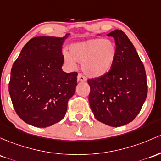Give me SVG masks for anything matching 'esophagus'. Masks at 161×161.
<instances>
[{"label": "esophagus", "mask_w": 161, "mask_h": 161, "mask_svg": "<svg viewBox=\"0 0 161 161\" xmlns=\"http://www.w3.org/2000/svg\"><path fill=\"white\" fill-rule=\"evenodd\" d=\"M77 79H78V81H80V82H86V81L87 80V78L82 73H79V75H78Z\"/></svg>", "instance_id": "1"}]
</instances>
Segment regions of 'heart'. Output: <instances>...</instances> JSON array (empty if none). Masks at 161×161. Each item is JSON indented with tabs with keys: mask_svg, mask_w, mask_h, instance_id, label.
Listing matches in <instances>:
<instances>
[{
	"mask_svg": "<svg viewBox=\"0 0 161 161\" xmlns=\"http://www.w3.org/2000/svg\"><path fill=\"white\" fill-rule=\"evenodd\" d=\"M117 55L115 43L111 40L92 39L72 44L69 54H64L68 63H82V69L87 75L99 77L110 71Z\"/></svg>",
	"mask_w": 161,
	"mask_h": 161,
	"instance_id": "1",
	"label": "heart"
}]
</instances>
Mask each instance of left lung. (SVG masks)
I'll list each match as a JSON object with an SVG mask.
<instances>
[{
  "label": "left lung",
  "instance_id": "8db88e82",
  "mask_svg": "<svg viewBox=\"0 0 161 161\" xmlns=\"http://www.w3.org/2000/svg\"><path fill=\"white\" fill-rule=\"evenodd\" d=\"M108 36L114 38L117 55L108 73L88 79L89 101L98 121L120 127L131 122L141 112L147 84L143 63L126 34L115 30Z\"/></svg>",
  "mask_w": 161,
  "mask_h": 161
}]
</instances>
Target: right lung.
Instances as JSON below:
<instances>
[{"label": "right lung", "mask_w": 161, "mask_h": 161, "mask_svg": "<svg viewBox=\"0 0 161 161\" xmlns=\"http://www.w3.org/2000/svg\"><path fill=\"white\" fill-rule=\"evenodd\" d=\"M62 38L36 36L24 47L10 72L9 92L17 115L26 123L46 128L60 121L77 86L76 72L62 70Z\"/></svg>", "instance_id": "right-lung-1"}]
</instances>
